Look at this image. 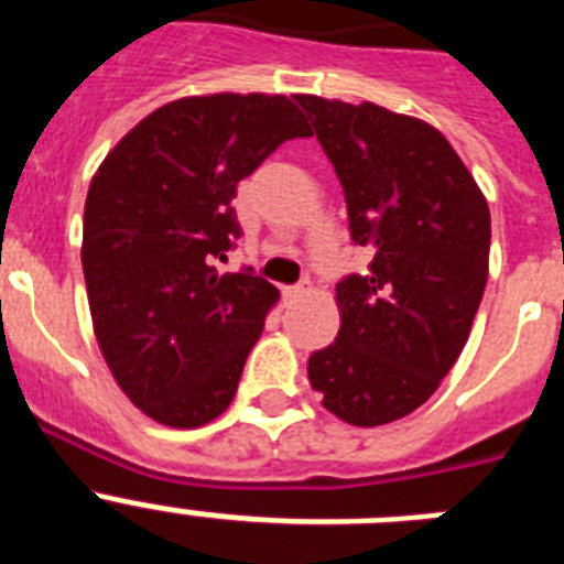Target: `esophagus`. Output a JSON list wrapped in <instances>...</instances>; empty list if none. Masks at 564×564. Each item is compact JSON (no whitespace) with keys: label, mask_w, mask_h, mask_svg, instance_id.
<instances>
[{"label":"esophagus","mask_w":564,"mask_h":564,"mask_svg":"<svg viewBox=\"0 0 564 564\" xmlns=\"http://www.w3.org/2000/svg\"><path fill=\"white\" fill-rule=\"evenodd\" d=\"M311 291V279H305V282H299V285H293V288H285V299H299V296H305V293Z\"/></svg>","instance_id":"34e87169"}]
</instances>
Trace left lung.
<instances>
[{
	"label": "left lung",
	"mask_w": 564,
	"mask_h": 564,
	"mask_svg": "<svg viewBox=\"0 0 564 564\" xmlns=\"http://www.w3.org/2000/svg\"><path fill=\"white\" fill-rule=\"evenodd\" d=\"M344 188L350 237L376 257L336 285V341L311 387L352 426L415 412L466 347L488 279L491 214L452 143L378 104L293 96Z\"/></svg>",
	"instance_id": "8db88e82"
}]
</instances>
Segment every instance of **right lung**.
Returning a JSON list of instances; mask_svg holds the SVG:
<instances>
[{
	"label": "right lung",
	"mask_w": 564,
	"mask_h": 564,
	"mask_svg": "<svg viewBox=\"0 0 564 564\" xmlns=\"http://www.w3.org/2000/svg\"><path fill=\"white\" fill-rule=\"evenodd\" d=\"M305 115L285 96H194L147 115L104 158L84 203L82 265L98 347L138 410L194 430L228 410L279 291L220 273L242 228L237 183Z\"/></svg>",
	"instance_id": "obj_1"
}]
</instances>
